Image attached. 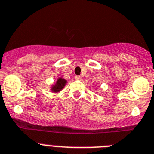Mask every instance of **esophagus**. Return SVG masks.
I'll list each match as a JSON object with an SVG mask.
<instances>
[{"instance_id": "1", "label": "esophagus", "mask_w": 154, "mask_h": 154, "mask_svg": "<svg viewBox=\"0 0 154 154\" xmlns=\"http://www.w3.org/2000/svg\"><path fill=\"white\" fill-rule=\"evenodd\" d=\"M75 79L77 80V81H81L82 78H81V77H80V76H76V77H75Z\"/></svg>"}]
</instances>
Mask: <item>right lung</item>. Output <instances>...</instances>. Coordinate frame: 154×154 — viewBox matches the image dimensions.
Instances as JSON below:
<instances>
[{"mask_svg": "<svg viewBox=\"0 0 154 154\" xmlns=\"http://www.w3.org/2000/svg\"><path fill=\"white\" fill-rule=\"evenodd\" d=\"M67 84V81L65 80L63 77H58L56 81H55V84H53L51 86V91H52L53 93H58L59 91H61L64 87L66 86V85Z\"/></svg>", "mask_w": 154, "mask_h": 154, "instance_id": "obj_1", "label": "right lung"}]
</instances>
